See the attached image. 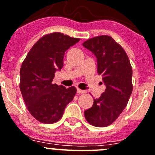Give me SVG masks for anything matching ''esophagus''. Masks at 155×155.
<instances>
[{
    "label": "esophagus",
    "mask_w": 155,
    "mask_h": 155,
    "mask_svg": "<svg viewBox=\"0 0 155 155\" xmlns=\"http://www.w3.org/2000/svg\"><path fill=\"white\" fill-rule=\"evenodd\" d=\"M77 93H79V94H81V93H85L86 91H85V90H82V89H77Z\"/></svg>",
    "instance_id": "1"
}]
</instances>
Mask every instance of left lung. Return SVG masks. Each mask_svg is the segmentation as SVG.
<instances>
[{"instance_id":"left-lung-1","label":"left lung","mask_w":155,"mask_h":155,"mask_svg":"<svg viewBox=\"0 0 155 155\" xmlns=\"http://www.w3.org/2000/svg\"><path fill=\"white\" fill-rule=\"evenodd\" d=\"M83 46L96 56L97 73L105 91L85 110L86 120L95 127H107L126 108L132 93V69L125 51L112 37L100 35L84 42Z\"/></svg>"}]
</instances>
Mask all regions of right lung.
Masks as SVG:
<instances>
[{
  "instance_id": "right-lung-1",
  "label": "right lung",
  "mask_w": 155,
  "mask_h": 155,
  "mask_svg": "<svg viewBox=\"0 0 155 155\" xmlns=\"http://www.w3.org/2000/svg\"><path fill=\"white\" fill-rule=\"evenodd\" d=\"M80 39L54 32L46 35L35 43L21 65L20 89L31 115L43 124L62 118L66 105L77 89L53 84L54 74L63 67L65 52Z\"/></svg>"
}]
</instances>
